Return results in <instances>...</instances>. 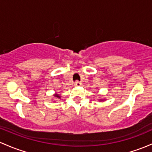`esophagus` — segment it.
Returning <instances> with one entry per match:
<instances>
[{"instance_id":"1","label":"esophagus","mask_w":152,"mask_h":152,"mask_svg":"<svg viewBox=\"0 0 152 152\" xmlns=\"http://www.w3.org/2000/svg\"><path fill=\"white\" fill-rule=\"evenodd\" d=\"M74 85H75V86H81V83L79 81H75V83H74Z\"/></svg>"}]
</instances>
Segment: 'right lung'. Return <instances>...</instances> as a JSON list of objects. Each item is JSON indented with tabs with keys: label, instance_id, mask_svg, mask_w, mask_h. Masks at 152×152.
<instances>
[{
	"label": "right lung",
	"instance_id": "add662e5",
	"mask_svg": "<svg viewBox=\"0 0 152 152\" xmlns=\"http://www.w3.org/2000/svg\"><path fill=\"white\" fill-rule=\"evenodd\" d=\"M55 96H56V97H57V98H61V96H60L59 94H55Z\"/></svg>",
	"mask_w": 152,
	"mask_h": 152
}]
</instances>
